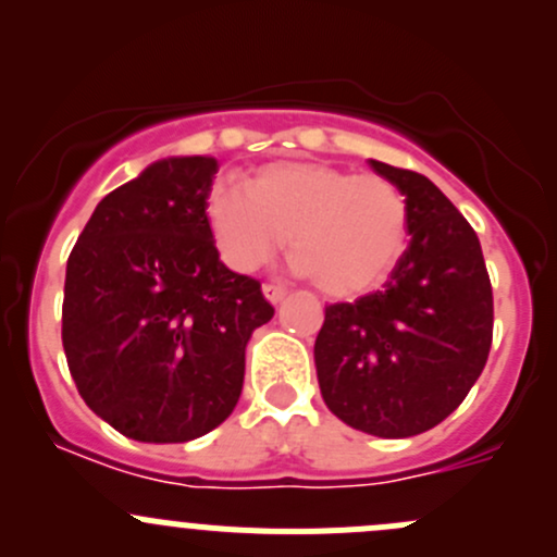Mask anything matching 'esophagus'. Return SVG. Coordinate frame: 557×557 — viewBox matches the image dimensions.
Returning <instances> with one entry per match:
<instances>
[{"label": "esophagus", "mask_w": 557, "mask_h": 557, "mask_svg": "<svg viewBox=\"0 0 557 557\" xmlns=\"http://www.w3.org/2000/svg\"><path fill=\"white\" fill-rule=\"evenodd\" d=\"M261 290H263V296H267V301H272V305H280V301L288 296V290H285L283 285H274V283H267Z\"/></svg>", "instance_id": "34e87169"}]
</instances>
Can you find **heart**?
Masks as SVG:
<instances>
[{
	"mask_svg": "<svg viewBox=\"0 0 557 557\" xmlns=\"http://www.w3.org/2000/svg\"><path fill=\"white\" fill-rule=\"evenodd\" d=\"M221 258L237 272L261 267L288 237L296 269L331 299L380 288L409 237L407 199L383 174L280 161L245 185L221 180L207 196Z\"/></svg>",
	"mask_w": 557,
	"mask_h": 557,
	"instance_id": "b5f03b06",
	"label": "heart"
}]
</instances>
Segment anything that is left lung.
Listing matches in <instances>:
<instances>
[{
	"mask_svg": "<svg viewBox=\"0 0 557 557\" xmlns=\"http://www.w3.org/2000/svg\"><path fill=\"white\" fill-rule=\"evenodd\" d=\"M369 164L407 199L409 245L383 290L325 307L314 369L342 423L404 440L455 412L485 369L493 290L480 239L453 201L423 174Z\"/></svg>",
	"mask_w": 557,
	"mask_h": 557,
	"instance_id": "8db88e82",
	"label": "left lung"
}]
</instances>
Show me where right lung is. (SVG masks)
<instances>
[{"mask_svg": "<svg viewBox=\"0 0 557 557\" xmlns=\"http://www.w3.org/2000/svg\"><path fill=\"white\" fill-rule=\"evenodd\" d=\"M218 161H153L107 194L66 261L61 342L83 401L153 445L210 434L234 412L245 347L274 307L218 256L207 196Z\"/></svg>", "mask_w": 557, "mask_h": 557, "instance_id": "right-lung-1", "label": "right lung"}]
</instances>
